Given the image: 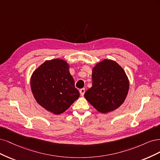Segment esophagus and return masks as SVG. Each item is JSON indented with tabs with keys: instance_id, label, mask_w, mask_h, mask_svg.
I'll return each instance as SVG.
<instances>
[{
	"instance_id": "1",
	"label": "esophagus",
	"mask_w": 160,
	"mask_h": 160,
	"mask_svg": "<svg viewBox=\"0 0 160 160\" xmlns=\"http://www.w3.org/2000/svg\"><path fill=\"white\" fill-rule=\"evenodd\" d=\"M79 91H80V93L81 94V96H84V94L85 93V88H82Z\"/></svg>"
}]
</instances>
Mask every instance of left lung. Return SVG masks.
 <instances>
[{
    "mask_svg": "<svg viewBox=\"0 0 160 160\" xmlns=\"http://www.w3.org/2000/svg\"><path fill=\"white\" fill-rule=\"evenodd\" d=\"M92 86L84 97L98 111L104 114L112 112L125 101L130 84L125 71L116 62H100L92 68Z\"/></svg>",
    "mask_w": 160,
    "mask_h": 160,
    "instance_id": "1",
    "label": "left lung"
}]
</instances>
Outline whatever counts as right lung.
Listing matches in <instances>:
<instances>
[{"label": "right lung", "mask_w": 160, "mask_h": 160, "mask_svg": "<svg viewBox=\"0 0 160 160\" xmlns=\"http://www.w3.org/2000/svg\"><path fill=\"white\" fill-rule=\"evenodd\" d=\"M30 88L38 104L57 115L68 110L80 96L68 64L60 58L46 60L38 67L31 76Z\"/></svg>", "instance_id": "1"}]
</instances>
